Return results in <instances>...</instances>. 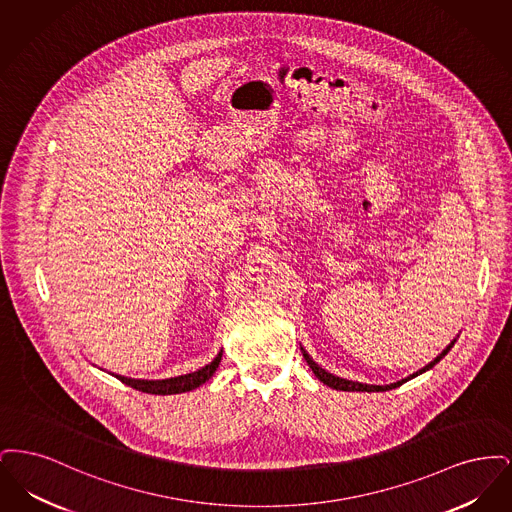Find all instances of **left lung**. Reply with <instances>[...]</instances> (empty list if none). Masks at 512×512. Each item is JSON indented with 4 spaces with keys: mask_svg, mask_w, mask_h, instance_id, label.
<instances>
[{
    "mask_svg": "<svg viewBox=\"0 0 512 512\" xmlns=\"http://www.w3.org/2000/svg\"><path fill=\"white\" fill-rule=\"evenodd\" d=\"M453 343L455 341H451V345H447L441 353H439L438 357L430 363V365L424 366V368H420L418 372H414L413 376H409V378H405V380H401V382H395V384H390V386H370V384H359V382H351V380H343V378H338V376H334V374H330V372H326L324 368H320V366L307 355V351L305 349H301L303 351V357H305V361H307V365L313 368V372H315V376H317L318 380L322 382V384H326L328 388H334V390L340 391H388L395 390V388H399L401 384H405V382H409L411 378L414 376H418V374H422V372H426V370H430L432 366L438 365L439 361L449 353V349L453 347Z\"/></svg>",
    "mask_w": 512,
    "mask_h": 512,
    "instance_id": "obj_1",
    "label": "left lung"
}]
</instances>
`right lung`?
Listing matches in <instances>:
<instances>
[{"label": "right lung", "instance_id": "right-lung-1", "mask_svg": "<svg viewBox=\"0 0 512 512\" xmlns=\"http://www.w3.org/2000/svg\"><path fill=\"white\" fill-rule=\"evenodd\" d=\"M220 359H222V351L219 355L209 363V365L195 370L192 374H184V376H176V378H169V380H132V378H124V376H117L122 384L134 388V390L144 391V393H151V395H172V393H184V391H192L199 388L201 384H205L215 370L219 368Z\"/></svg>", "mask_w": 512, "mask_h": 512}]
</instances>
